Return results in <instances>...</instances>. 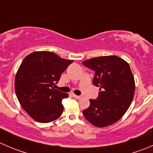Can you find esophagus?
I'll use <instances>...</instances> for the list:
<instances>
[{
    "mask_svg": "<svg viewBox=\"0 0 153 153\" xmlns=\"http://www.w3.org/2000/svg\"><path fill=\"white\" fill-rule=\"evenodd\" d=\"M72 96H73L75 98H76V99H80V98H81L80 95H75V94H72Z\"/></svg>",
    "mask_w": 153,
    "mask_h": 153,
    "instance_id": "34e87169",
    "label": "esophagus"
}]
</instances>
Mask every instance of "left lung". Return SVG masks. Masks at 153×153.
<instances>
[{"label":"left lung","mask_w":153,"mask_h":153,"mask_svg":"<svg viewBox=\"0 0 153 153\" xmlns=\"http://www.w3.org/2000/svg\"><path fill=\"white\" fill-rule=\"evenodd\" d=\"M95 71L92 84L99 87L96 99L83 110L89 123L98 127L109 126L118 121L130 106L135 93V81L129 65L115 55L101 56L82 63Z\"/></svg>","instance_id":"left-lung-1"}]
</instances>
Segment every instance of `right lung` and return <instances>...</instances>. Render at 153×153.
I'll return each mask as SVG.
<instances>
[{"mask_svg": "<svg viewBox=\"0 0 153 153\" xmlns=\"http://www.w3.org/2000/svg\"><path fill=\"white\" fill-rule=\"evenodd\" d=\"M72 62L47 51L32 52L22 61L15 76V93L23 109L34 120L49 123L62 115V100L68 95L54 86Z\"/></svg>", "mask_w": 153, "mask_h": 153, "instance_id": "add662e5", "label": "right lung"}]
</instances>
